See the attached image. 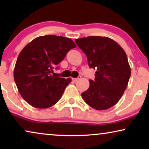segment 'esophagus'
Segmentation results:
<instances>
[{
    "instance_id": "1",
    "label": "esophagus",
    "mask_w": 149,
    "mask_h": 149,
    "mask_svg": "<svg viewBox=\"0 0 149 149\" xmlns=\"http://www.w3.org/2000/svg\"><path fill=\"white\" fill-rule=\"evenodd\" d=\"M81 78V77H77V78H74V79H72V81H74V82H76V81H77L79 80V79Z\"/></svg>"
}]
</instances>
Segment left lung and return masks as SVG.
<instances>
[{"mask_svg": "<svg viewBox=\"0 0 149 149\" xmlns=\"http://www.w3.org/2000/svg\"><path fill=\"white\" fill-rule=\"evenodd\" d=\"M85 53L89 68L96 70L94 80L81 93L93 109L103 111L116 104L127 88L131 68L123 48L106 36H87L75 40Z\"/></svg>", "mask_w": 149, "mask_h": 149, "instance_id": "8db88e82", "label": "left lung"}]
</instances>
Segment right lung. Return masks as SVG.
<instances>
[{
  "label": "right lung",
  "mask_w": 149,
  "mask_h": 149,
  "mask_svg": "<svg viewBox=\"0 0 149 149\" xmlns=\"http://www.w3.org/2000/svg\"><path fill=\"white\" fill-rule=\"evenodd\" d=\"M76 47L70 38L55 35L38 36L24 47L13 76L20 95L29 104L47 109L60 100L71 79L52 76L53 68Z\"/></svg>",
  "instance_id": "1"
}]
</instances>
